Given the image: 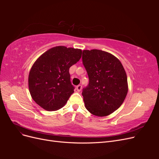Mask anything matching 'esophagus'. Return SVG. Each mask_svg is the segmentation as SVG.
Returning <instances> with one entry per match:
<instances>
[{"label":"esophagus","mask_w":159,"mask_h":159,"mask_svg":"<svg viewBox=\"0 0 159 159\" xmlns=\"http://www.w3.org/2000/svg\"><path fill=\"white\" fill-rule=\"evenodd\" d=\"M81 88H82V86H81V85H78L76 86V89L78 91H80L81 90Z\"/></svg>","instance_id":"34e87169"}]
</instances>
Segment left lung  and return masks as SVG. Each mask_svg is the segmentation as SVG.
Masks as SVG:
<instances>
[{"label": "left lung", "instance_id": "1", "mask_svg": "<svg viewBox=\"0 0 159 159\" xmlns=\"http://www.w3.org/2000/svg\"><path fill=\"white\" fill-rule=\"evenodd\" d=\"M82 63L89 78L83 88L85 108L96 116L113 113L123 103L128 91L127 78L116 57L99 50H83Z\"/></svg>", "mask_w": 159, "mask_h": 159}]
</instances>
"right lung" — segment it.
<instances>
[{"label": "right lung", "instance_id": "1", "mask_svg": "<svg viewBox=\"0 0 159 159\" xmlns=\"http://www.w3.org/2000/svg\"><path fill=\"white\" fill-rule=\"evenodd\" d=\"M80 49L56 46L40 56L28 76L29 91L34 101L47 111L64 106L74 86L70 80V68L81 57Z\"/></svg>", "mask_w": 159, "mask_h": 159}]
</instances>
